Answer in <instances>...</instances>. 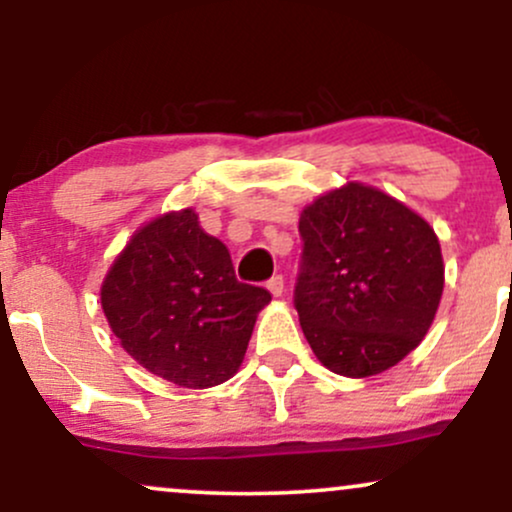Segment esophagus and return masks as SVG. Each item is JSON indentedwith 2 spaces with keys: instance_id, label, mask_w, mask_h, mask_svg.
Here are the masks:
<instances>
[{
  "instance_id": "esophagus-1",
  "label": "esophagus",
  "mask_w": 512,
  "mask_h": 512,
  "mask_svg": "<svg viewBox=\"0 0 512 512\" xmlns=\"http://www.w3.org/2000/svg\"><path fill=\"white\" fill-rule=\"evenodd\" d=\"M267 289H269V293H272V296H281V293H284V276H281V274L272 276V279L267 281Z\"/></svg>"
}]
</instances>
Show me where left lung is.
Segmentation results:
<instances>
[{"label": "left lung", "mask_w": 512, "mask_h": 512, "mask_svg": "<svg viewBox=\"0 0 512 512\" xmlns=\"http://www.w3.org/2000/svg\"><path fill=\"white\" fill-rule=\"evenodd\" d=\"M293 305L322 366L346 378L419 346L443 296L433 228L385 192L349 182L303 209Z\"/></svg>", "instance_id": "obj_1"}]
</instances>
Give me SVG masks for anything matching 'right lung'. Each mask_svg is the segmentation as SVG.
Here are the masks:
<instances>
[{"instance_id":"obj_1","label":"right lung","mask_w":512,"mask_h":512,"mask_svg":"<svg viewBox=\"0 0 512 512\" xmlns=\"http://www.w3.org/2000/svg\"><path fill=\"white\" fill-rule=\"evenodd\" d=\"M267 289L236 279L226 245L192 209L134 233L103 281L110 330L134 361L180 387L231 378L248 349Z\"/></svg>"}]
</instances>
